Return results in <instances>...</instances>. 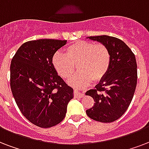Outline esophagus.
Segmentation results:
<instances>
[{"instance_id": "34e87169", "label": "esophagus", "mask_w": 149, "mask_h": 149, "mask_svg": "<svg viewBox=\"0 0 149 149\" xmlns=\"http://www.w3.org/2000/svg\"><path fill=\"white\" fill-rule=\"evenodd\" d=\"M74 91H75V95H77V97H84V93L81 92V91H79V89H78V88H74Z\"/></svg>"}]
</instances>
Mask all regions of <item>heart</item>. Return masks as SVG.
Wrapping results in <instances>:
<instances>
[{
	"label": "heart",
	"mask_w": 149,
	"mask_h": 149,
	"mask_svg": "<svg viewBox=\"0 0 149 149\" xmlns=\"http://www.w3.org/2000/svg\"><path fill=\"white\" fill-rule=\"evenodd\" d=\"M52 63L57 72L64 79L70 78L76 70L79 72L70 79V84L79 86L99 80L109 69L111 54L105 44L91 41H77L65 49V54L58 52L54 54Z\"/></svg>",
	"instance_id": "heart-1"
}]
</instances>
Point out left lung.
I'll use <instances>...</instances> for the list:
<instances>
[{"mask_svg":"<svg viewBox=\"0 0 149 149\" xmlns=\"http://www.w3.org/2000/svg\"><path fill=\"white\" fill-rule=\"evenodd\" d=\"M87 38L105 44L111 54V63L99 84L86 92L95 102L86 112L94 120L112 123L124 114L134 95L138 79L135 55L116 37L102 35Z\"/></svg>","mask_w":149,"mask_h":149,"instance_id":"left-lung-1","label":"left lung"}]
</instances>
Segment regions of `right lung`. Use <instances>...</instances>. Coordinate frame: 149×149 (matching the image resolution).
<instances>
[{
  "instance_id": "right-lung-1",
  "label": "right lung",
  "mask_w": 149,
  "mask_h": 149,
  "mask_svg": "<svg viewBox=\"0 0 149 149\" xmlns=\"http://www.w3.org/2000/svg\"><path fill=\"white\" fill-rule=\"evenodd\" d=\"M67 40L40 39L22 44L12 58L10 86L22 114L33 124L48 128L64 120L67 105L73 97L54 69V53Z\"/></svg>"
}]
</instances>
